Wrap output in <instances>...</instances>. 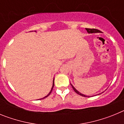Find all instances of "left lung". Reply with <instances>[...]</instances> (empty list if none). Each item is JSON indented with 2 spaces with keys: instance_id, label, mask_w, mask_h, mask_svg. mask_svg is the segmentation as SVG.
Masks as SVG:
<instances>
[{
  "instance_id": "obj_1",
  "label": "left lung",
  "mask_w": 124,
  "mask_h": 124,
  "mask_svg": "<svg viewBox=\"0 0 124 124\" xmlns=\"http://www.w3.org/2000/svg\"><path fill=\"white\" fill-rule=\"evenodd\" d=\"M86 30H87V33H101V31L100 30H97V29H94V28H93V29H91V28H86ZM70 84H71V83H70ZM71 86L72 87H73V90H74V91L76 92V93H77V94H78L79 95H80V96H84V97H89V96H86V95L83 94L81 93L80 92H79L78 91L77 89H76L75 87H74V86L72 85L71 84ZM104 93V92H102V93ZM101 93H99V94H98L97 95L101 94ZM96 95H97V94H96Z\"/></svg>"
}]
</instances>
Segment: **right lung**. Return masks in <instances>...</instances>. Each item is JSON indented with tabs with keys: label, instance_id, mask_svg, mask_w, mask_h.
Listing matches in <instances>:
<instances>
[{
	"label": "right lung",
	"instance_id": "1",
	"mask_svg": "<svg viewBox=\"0 0 124 124\" xmlns=\"http://www.w3.org/2000/svg\"><path fill=\"white\" fill-rule=\"evenodd\" d=\"M36 32V31H35ZM54 78L53 79V86H52V87H51V91H50V93H48V95H47V96H45L44 97H43V98H41V99H45V97H48V96H49V95L50 94H51V91H52V90H53V87H54Z\"/></svg>",
	"mask_w": 124,
	"mask_h": 124
}]
</instances>
